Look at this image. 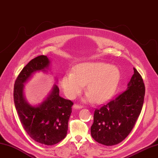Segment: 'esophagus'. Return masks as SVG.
Returning <instances> with one entry per match:
<instances>
[{
	"label": "esophagus",
	"mask_w": 158,
	"mask_h": 158,
	"mask_svg": "<svg viewBox=\"0 0 158 158\" xmlns=\"http://www.w3.org/2000/svg\"><path fill=\"white\" fill-rule=\"evenodd\" d=\"M73 108L75 109V110H80V109H82L83 108V106H79V105L75 104L74 106H73Z\"/></svg>",
	"instance_id": "1"
}]
</instances>
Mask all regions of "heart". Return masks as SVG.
<instances>
[{
	"mask_svg": "<svg viewBox=\"0 0 158 158\" xmlns=\"http://www.w3.org/2000/svg\"><path fill=\"white\" fill-rule=\"evenodd\" d=\"M121 79L119 69L102 62L84 63L78 64L74 71H69L61 81L63 90L69 98H75L86 84L88 92L84 101L95 100L101 103L114 95Z\"/></svg>",
	"mask_w": 158,
	"mask_h": 158,
	"instance_id": "b5f03b06",
	"label": "heart"
}]
</instances>
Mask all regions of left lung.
Segmentation results:
<instances>
[{
  "instance_id": "obj_1",
  "label": "left lung",
  "mask_w": 158,
  "mask_h": 158,
  "mask_svg": "<svg viewBox=\"0 0 158 158\" xmlns=\"http://www.w3.org/2000/svg\"><path fill=\"white\" fill-rule=\"evenodd\" d=\"M133 70L127 89L95 110L91 134L97 142L107 146L118 144L134 127L143 107L145 85L138 71Z\"/></svg>"
}]
</instances>
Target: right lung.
I'll return each mask as SVG.
<instances>
[{
	"label": "right lung",
	"mask_w": 158,
	"mask_h": 158,
	"mask_svg": "<svg viewBox=\"0 0 158 158\" xmlns=\"http://www.w3.org/2000/svg\"><path fill=\"white\" fill-rule=\"evenodd\" d=\"M50 64L51 60L44 55L32 59L16 79L13 94L16 110L23 127L32 139L47 145L57 143L66 137L73 103L61 98L58 86L54 84L43 102L33 106L24 95V84L37 72L51 73ZM55 81L57 83V79Z\"/></svg>",
	"instance_id": "1"
}]
</instances>
